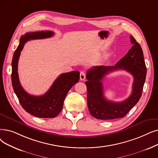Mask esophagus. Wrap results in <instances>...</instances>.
Wrapping results in <instances>:
<instances>
[{"instance_id": "1", "label": "esophagus", "mask_w": 158, "mask_h": 158, "mask_svg": "<svg viewBox=\"0 0 158 158\" xmlns=\"http://www.w3.org/2000/svg\"><path fill=\"white\" fill-rule=\"evenodd\" d=\"M86 78V73L84 72H80V79L81 81H84Z\"/></svg>"}]
</instances>
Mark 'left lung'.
Segmentation results:
<instances>
[{"instance_id":"1","label":"left lung","mask_w":158,"mask_h":158,"mask_svg":"<svg viewBox=\"0 0 158 158\" xmlns=\"http://www.w3.org/2000/svg\"><path fill=\"white\" fill-rule=\"evenodd\" d=\"M130 37L133 46L115 66H95L87 71L88 81L85 82L87 104L89 112L96 119L108 120L124 118L141 98L147 68L141 46L132 36ZM118 69H125L131 73L134 82L131 95L125 101L115 103L105 99L101 80L107 73Z\"/></svg>"}]
</instances>
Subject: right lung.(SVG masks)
<instances>
[{
    "label": "right lung",
    "instance_id": "right-lung-1",
    "mask_svg": "<svg viewBox=\"0 0 158 158\" xmlns=\"http://www.w3.org/2000/svg\"><path fill=\"white\" fill-rule=\"evenodd\" d=\"M53 35L54 33L51 31H40L28 32L22 35L20 39L19 45L13 54L11 63L12 86L20 105L27 112L40 118L56 117L62 110L67 93L80 78L78 71L60 74L48 92L40 96L29 94L20 85L17 72L18 62L25 43L30 40L49 38Z\"/></svg>",
    "mask_w": 158,
    "mask_h": 158
}]
</instances>
